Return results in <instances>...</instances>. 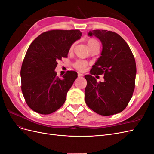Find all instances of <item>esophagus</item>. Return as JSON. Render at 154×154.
Segmentation results:
<instances>
[{
	"mask_svg": "<svg viewBox=\"0 0 154 154\" xmlns=\"http://www.w3.org/2000/svg\"><path fill=\"white\" fill-rule=\"evenodd\" d=\"M78 77H82L83 76V74H81V73H78Z\"/></svg>",
	"mask_w": 154,
	"mask_h": 154,
	"instance_id": "1",
	"label": "esophagus"
}]
</instances>
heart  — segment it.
<instances>
[{"instance_id":"heart-1","label":"heart","mask_w":154,"mask_h":154,"mask_svg":"<svg viewBox=\"0 0 154 154\" xmlns=\"http://www.w3.org/2000/svg\"><path fill=\"white\" fill-rule=\"evenodd\" d=\"M87 44L88 46V48H90L91 46L94 45L95 44H98L97 40H96L94 38H88L87 40ZM73 49V45H72L71 48H70V51H72ZM88 66L87 62L83 61V60H77L76 62H74L73 64L74 67L76 69L78 70L79 71H85L86 67Z\"/></svg>"}]
</instances>
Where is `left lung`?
<instances>
[{"mask_svg": "<svg viewBox=\"0 0 154 154\" xmlns=\"http://www.w3.org/2000/svg\"><path fill=\"white\" fill-rule=\"evenodd\" d=\"M88 35L95 36L102 44L101 57L85 78V103L101 116L122 112L132 98L135 88L136 65L128 45L122 36L106 30H93ZM103 74L104 80L97 82L92 76Z\"/></svg>", "mask_w": 154, "mask_h": 154, "instance_id": "8db88e82", "label": "left lung"}]
</instances>
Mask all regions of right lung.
<instances>
[{
	"label": "right lung",
	"instance_id": "1",
	"mask_svg": "<svg viewBox=\"0 0 154 154\" xmlns=\"http://www.w3.org/2000/svg\"><path fill=\"white\" fill-rule=\"evenodd\" d=\"M81 36L78 29L51 30L29 45L21 67V88L26 103L36 112L49 114L63 105L78 74L69 71L59 78L54 70L58 60L67 57L71 45Z\"/></svg>",
	"mask_w": 154,
	"mask_h": 154
}]
</instances>
